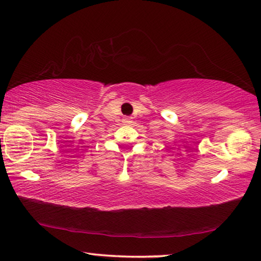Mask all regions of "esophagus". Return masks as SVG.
<instances>
[{"mask_svg": "<svg viewBox=\"0 0 261 261\" xmlns=\"http://www.w3.org/2000/svg\"><path fill=\"white\" fill-rule=\"evenodd\" d=\"M123 120H124V123H125V124H130V123H132L131 118H124Z\"/></svg>", "mask_w": 261, "mask_h": 261, "instance_id": "1", "label": "esophagus"}]
</instances>
